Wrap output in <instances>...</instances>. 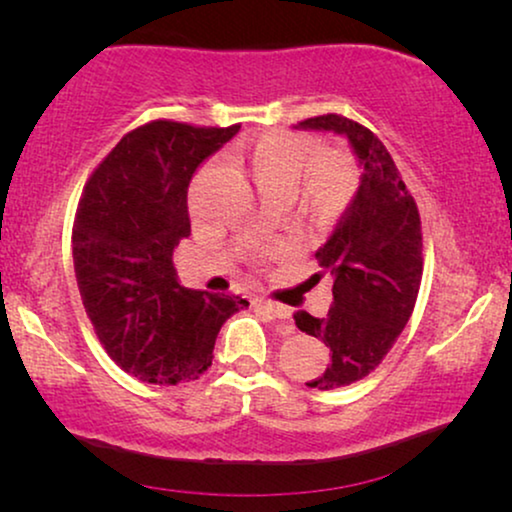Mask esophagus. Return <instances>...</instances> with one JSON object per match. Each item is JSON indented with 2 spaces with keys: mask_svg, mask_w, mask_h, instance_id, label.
Wrapping results in <instances>:
<instances>
[{
  "mask_svg": "<svg viewBox=\"0 0 512 512\" xmlns=\"http://www.w3.org/2000/svg\"><path fill=\"white\" fill-rule=\"evenodd\" d=\"M254 307H256V310H261V312L268 314L270 319H279V321L289 319V310H286L284 305H275V303H270V300H256ZM282 331H284V335H291V333H293V326H291V324H286V326L282 328Z\"/></svg>",
  "mask_w": 512,
  "mask_h": 512,
  "instance_id": "obj_1",
  "label": "esophagus"
}]
</instances>
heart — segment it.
Segmentation results:
<instances>
[{
    "label": "heart",
    "instance_id": "1",
    "mask_svg": "<svg viewBox=\"0 0 512 512\" xmlns=\"http://www.w3.org/2000/svg\"><path fill=\"white\" fill-rule=\"evenodd\" d=\"M244 160L263 195H296L300 207L317 219L338 214L354 198L359 174L352 158L335 149H319L317 142L289 132H268L247 146ZM212 167L200 172L195 186ZM191 188V212L198 216V188Z\"/></svg>",
    "mask_w": 512,
    "mask_h": 512
}]
</instances>
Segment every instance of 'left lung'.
Listing matches in <instances>:
<instances>
[{
	"instance_id": "1",
	"label": "left lung",
	"mask_w": 512,
	"mask_h": 512,
	"mask_svg": "<svg viewBox=\"0 0 512 512\" xmlns=\"http://www.w3.org/2000/svg\"><path fill=\"white\" fill-rule=\"evenodd\" d=\"M296 130L347 137L361 170L333 233L317 249L321 275L333 279V305L324 319L296 312V326L331 347L312 389H338L366 377L408 324L422 282V223L387 146L345 116L307 118Z\"/></svg>"
}]
</instances>
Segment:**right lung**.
<instances>
[{
	"instance_id": "1",
	"label": "right lung",
	"mask_w": 512,
	"mask_h": 512,
	"mask_svg": "<svg viewBox=\"0 0 512 512\" xmlns=\"http://www.w3.org/2000/svg\"><path fill=\"white\" fill-rule=\"evenodd\" d=\"M240 125L156 121L132 130L93 172L76 209L72 254L79 293L107 354L149 384L198 380L212 366L240 296L181 286L172 263L191 235L188 186Z\"/></svg>"
}]
</instances>
